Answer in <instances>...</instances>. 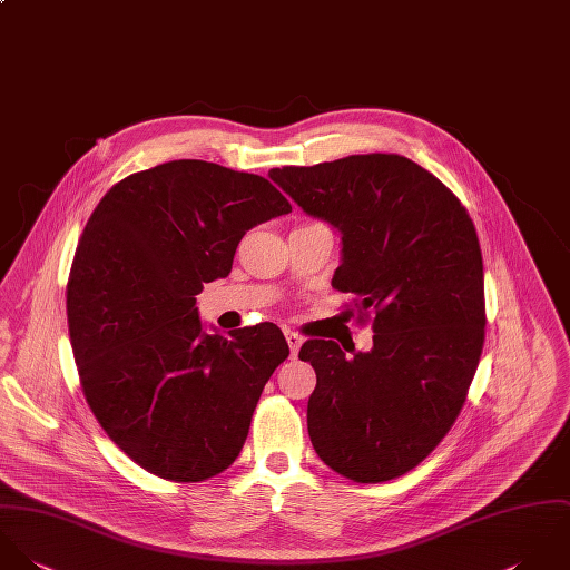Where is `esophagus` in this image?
I'll return each instance as SVG.
<instances>
[{"instance_id": "34e87169", "label": "esophagus", "mask_w": 570, "mask_h": 570, "mask_svg": "<svg viewBox=\"0 0 570 570\" xmlns=\"http://www.w3.org/2000/svg\"><path fill=\"white\" fill-rule=\"evenodd\" d=\"M284 337H286L288 347H291V356H297V352H299V347H302V343H304L302 335H297V333H293V331H286Z\"/></svg>"}]
</instances>
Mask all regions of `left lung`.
I'll return each mask as SVG.
<instances>
[{
	"instance_id": "left-lung-1",
	"label": "left lung",
	"mask_w": 570,
	"mask_h": 570,
	"mask_svg": "<svg viewBox=\"0 0 570 570\" xmlns=\"http://www.w3.org/2000/svg\"><path fill=\"white\" fill-rule=\"evenodd\" d=\"M308 216L342 230L333 288L372 311V350H299L317 374L308 434L354 482H385L423 462L464 405L484 343V271L454 194L399 154H356L268 174ZM361 317V322H363Z\"/></svg>"
}]
</instances>
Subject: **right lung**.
<instances>
[{
	"mask_svg": "<svg viewBox=\"0 0 570 570\" xmlns=\"http://www.w3.org/2000/svg\"><path fill=\"white\" fill-rule=\"evenodd\" d=\"M291 209L262 176L171 160L92 212L68 279L70 343L92 414L145 471L200 482L242 452L288 343L277 326L205 335L196 295L227 277L248 228Z\"/></svg>",
	"mask_w": 570,
	"mask_h": 570,
	"instance_id": "right-lung-1",
	"label": "right lung"
}]
</instances>
